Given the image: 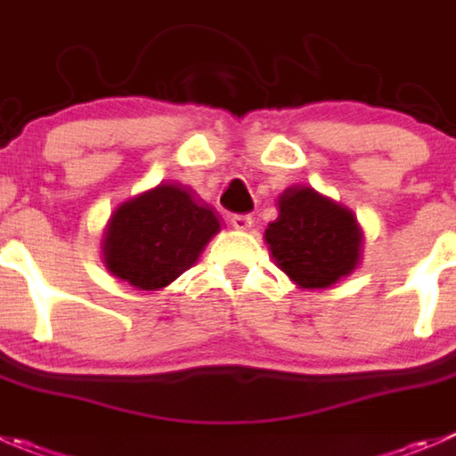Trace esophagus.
I'll return each instance as SVG.
<instances>
[{
    "label": "esophagus",
    "mask_w": 456,
    "mask_h": 456,
    "mask_svg": "<svg viewBox=\"0 0 456 456\" xmlns=\"http://www.w3.org/2000/svg\"><path fill=\"white\" fill-rule=\"evenodd\" d=\"M229 223H232V227L238 229V232H247V229H251L254 220H251L249 214H233L232 218H229Z\"/></svg>",
    "instance_id": "1"
}]
</instances>
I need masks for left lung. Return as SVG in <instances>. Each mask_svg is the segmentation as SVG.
I'll list each match as a JSON object with an SVG mask.
<instances>
[{"label": "left lung", "instance_id": "left-lung-1", "mask_svg": "<svg viewBox=\"0 0 456 456\" xmlns=\"http://www.w3.org/2000/svg\"><path fill=\"white\" fill-rule=\"evenodd\" d=\"M278 218L265 240L278 267L303 289H327L361 260L363 232L347 207L312 187H289L278 198Z\"/></svg>", "mask_w": 456, "mask_h": 456}]
</instances>
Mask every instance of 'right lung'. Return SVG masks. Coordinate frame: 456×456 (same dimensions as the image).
<instances>
[{
	"instance_id": "1",
	"label": "right lung",
	"mask_w": 456,
	"mask_h": 456,
	"mask_svg": "<svg viewBox=\"0 0 456 456\" xmlns=\"http://www.w3.org/2000/svg\"><path fill=\"white\" fill-rule=\"evenodd\" d=\"M218 232L209 205L183 184L162 183L110 214L102 256L113 276L140 291H158L193 267Z\"/></svg>"
}]
</instances>
